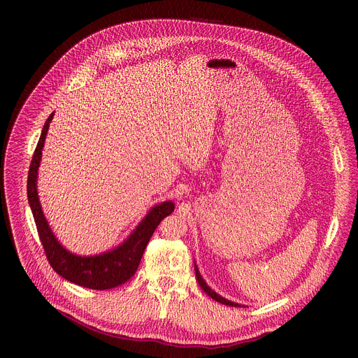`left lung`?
Returning <instances> with one entry per match:
<instances>
[{"label": "left lung", "mask_w": 358, "mask_h": 358, "mask_svg": "<svg viewBox=\"0 0 358 358\" xmlns=\"http://www.w3.org/2000/svg\"><path fill=\"white\" fill-rule=\"evenodd\" d=\"M194 269H195V278H196V282H198V285L201 286V289L206 292L210 297H213L214 300H217V301H220V303H222V304H227V306H232V308H241L242 304H239V303H234V301H231V300H228V299H225V297H222L221 294H218L215 290H213L208 285H207V282L202 279V276H201V273H199V271H198V266H196V264H194Z\"/></svg>", "instance_id": "obj_1"}]
</instances>
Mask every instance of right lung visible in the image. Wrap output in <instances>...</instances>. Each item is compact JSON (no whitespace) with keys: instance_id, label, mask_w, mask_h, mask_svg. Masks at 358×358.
<instances>
[{"instance_id":"1","label":"right lung","mask_w":358,"mask_h":358,"mask_svg":"<svg viewBox=\"0 0 358 358\" xmlns=\"http://www.w3.org/2000/svg\"><path fill=\"white\" fill-rule=\"evenodd\" d=\"M55 113L46 119L39 141L34 151V157L28 173V202L35 220L41 243L45 249L46 258L52 269L66 280L94 290H106L126 283L137 271L144 249L159 224L174 211L173 201H163L152 207L133 232L116 248L90 257L72 253L68 250L50 229L38 195V170L42 159V148L45 144L49 123Z\"/></svg>"}]
</instances>
